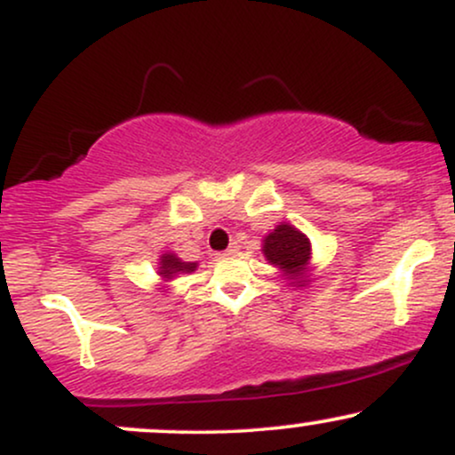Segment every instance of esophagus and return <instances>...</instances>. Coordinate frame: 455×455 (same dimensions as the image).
Returning <instances> with one entry per match:
<instances>
[{
  "instance_id": "34e87169",
  "label": "esophagus",
  "mask_w": 455,
  "mask_h": 455,
  "mask_svg": "<svg viewBox=\"0 0 455 455\" xmlns=\"http://www.w3.org/2000/svg\"><path fill=\"white\" fill-rule=\"evenodd\" d=\"M237 250H239V245H237V243H231V245H228L227 250H224V252L216 254V257H218V259H228V257H235V254H237Z\"/></svg>"
}]
</instances>
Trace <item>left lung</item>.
<instances>
[{"label": "left lung", "mask_w": 455, "mask_h": 455, "mask_svg": "<svg viewBox=\"0 0 455 455\" xmlns=\"http://www.w3.org/2000/svg\"><path fill=\"white\" fill-rule=\"evenodd\" d=\"M263 254L271 265L284 271L291 284L304 286L310 267V239L297 231L293 224H278L263 239Z\"/></svg>", "instance_id": "8db88e82"}]
</instances>
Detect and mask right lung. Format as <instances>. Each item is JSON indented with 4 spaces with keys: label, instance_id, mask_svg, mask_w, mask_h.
I'll return each instance as SVG.
<instances>
[{
    "label": "right lung",
    "instance_id": "obj_1",
    "mask_svg": "<svg viewBox=\"0 0 455 455\" xmlns=\"http://www.w3.org/2000/svg\"><path fill=\"white\" fill-rule=\"evenodd\" d=\"M195 269H196V263H184V260L177 259L173 252H166L160 257L158 274L164 280H173L177 274H192Z\"/></svg>",
    "mask_w": 455,
    "mask_h": 455
}]
</instances>
